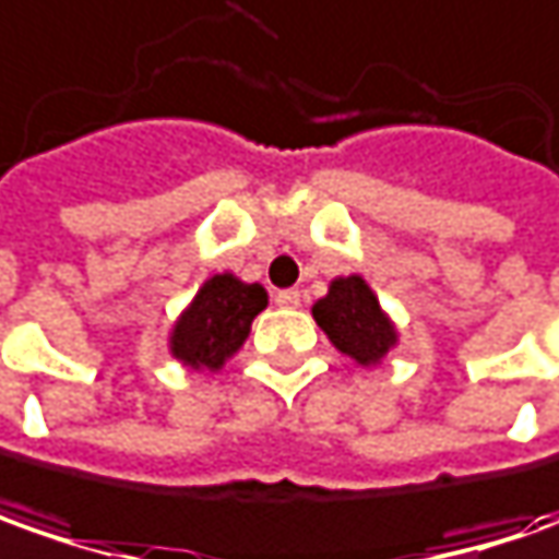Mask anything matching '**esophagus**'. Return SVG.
Wrapping results in <instances>:
<instances>
[{
  "mask_svg": "<svg viewBox=\"0 0 559 559\" xmlns=\"http://www.w3.org/2000/svg\"><path fill=\"white\" fill-rule=\"evenodd\" d=\"M275 302H278V306H284V309H297L299 290H294V287H290V290H278V294H275Z\"/></svg>",
  "mask_w": 559,
  "mask_h": 559,
  "instance_id": "34e87169",
  "label": "esophagus"
}]
</instances>
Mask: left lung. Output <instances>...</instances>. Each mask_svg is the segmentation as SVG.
<instances>
[{
    "label": "left lung",
    "instance_id": "obj_1",
    "mask_svg": "<svg viewBox=\"0 0 559 559\" xmlns=\"http://www.w3.org/2000/svg\"><path fill=\"white\" fill-rule=\"evenodd\" d=\"M312 318L340 353L356 358L358 365H377L399 340L395 324L361 275L331 281L328 297L312 306Z\"/></svg>",
    "mask_w": 559,
    "mask_h": 559
}]
</instances>
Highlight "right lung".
Wrapping results in <instances>:
<instances>
[{"instance_id":"right-lung-1","label":"right lung","mask_w":559,"mask_h":559,"mask_svg":"<svg viewBox=\"0 0 559 559\" xmlns=\"http://www.w3.org/2000/svg\"><path fill=\"white\" fill-rule=\"evenodd\" d=\"M269 306L262 284H243L222 272L203 281L169 334V353L188 368L219 371L250 334L253 318Z\"/></svg>"}]
</instances>
